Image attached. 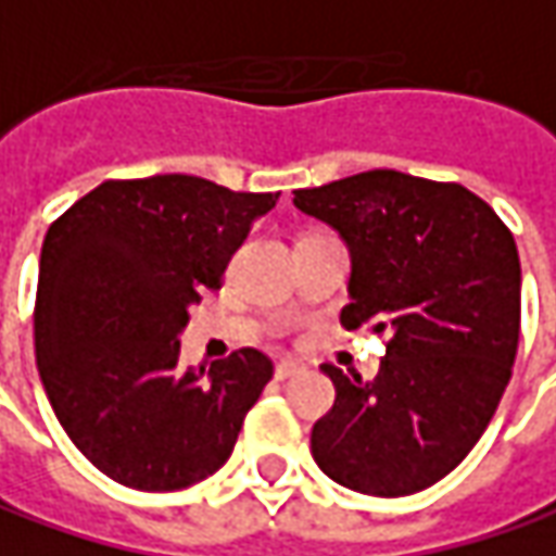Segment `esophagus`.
I'll return each mask as SVG.
<instances>
[{
    "mask_svg": "<svg viewBox=\"0 0 556 556\" xmlns=\"http://www.w3.org/2000/svg\"><path fill=\"white\" fill-rule=\"evenodd\" d=\"M299 370H302V367H299L295 361H279L277 370H274V374H277V379H279V382H282V379H289V376H295V374H299Z\"/></svg>",
    "mask_w": 556,
    "mask_h": 556,
    "instance_id": "34e87169",
    "label": "esophagus"
}]
</instances>
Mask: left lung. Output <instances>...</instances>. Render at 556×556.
<instances>
[{
  "mask_svg": "<svg viewBox=\"0 0 556 556\" xmlns=\"http://www.w3.org/2000/svg\"><path fill=\"white\" fill-rule=\"evenodd\" d=\"M292 202L349 245L342 326L389 339L370 382L324 364L336 404L314 422L311 454L354 492H422L470 454L510 382L519 342L514 232L460 182L401 170L295 189Z\"/></svg>",
  "mask_w": 556,
  "mask_h": 556,
  "instance_id": "left-lung-1",
  "label": "left lung"
}]
</instances>
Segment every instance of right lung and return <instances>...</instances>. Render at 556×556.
Listing matches in <instances>:
<instances>
[{"label": "right lung", "mask_w": 556, "mask_h": 556, "mask_svg": "<svg viewBox=\"0 0 556 556\" xmlns=\"http://www.w3.org/2000/svg\"><path fill=\"white\" fill-rule=\"evenodd\" d=\"M277 199L189 174L105 180L46 232L39 379L67 439L114 482L177 492L227 464L274 364L239 349L186 367L177 336Z\"/></svg>", "instance_id": "obj_1"}]
</instances>
